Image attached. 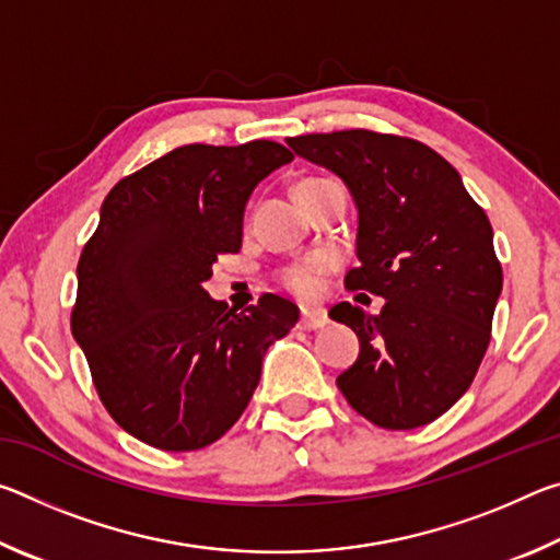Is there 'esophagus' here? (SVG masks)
Masks as SVG:
<instances>
[{"label":"esophagus","mask_w":560,"mask_h":560,"mask_svg":"<svg viewBox=\"0 0 560 560\" xmlns=\"http://www.w3.org/2000/svg\"><path fill=\"white\" fill-rule=\"evenodd\" d=\"M326 324H328L326 311H320V308H303V311H301V326L306 328V330L324 328Z\"/></svg>","instance_id":"34e87169"}]
</instances>
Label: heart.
<instances>
[{"instance_id":"heart-1","label":"heart","mask_w":560,"mask_h":560,"mask_svg":"<svg viewBox=\"0 0 560 560\" xmlns=\"http://www.w3.org/2000/svg\"><path fill=\"white\" fill-rule=\"evenodd\" d=\"M308 183H318V179H306V183H301V185H308ZM328 267H330V259L326 257V254H314V257H306L296 264H289V267L281 271V283L291 293H296V296L308 299L316 293L318 281L328 271Z\"/></svg>"}]
</instances>
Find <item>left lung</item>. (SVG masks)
<instances>
[{
    "label": "left lung",
    "mask_w": 560,
    "mask_h": 560,
    "mask_svg": "<svg viewBox=\"0 0 560 560\" xmlns=\"http://www.w3.org/2000/svg\"><path fill=\"white\" fill-rule=\"evenodd\" d=\"M293 153L343 179L358 210L346 289L385 299L377 316L338 303L360 353L338 387L385 430H415L469 390L501 293L494 232L457 170L424 143L373 130L311 132Z\"/></svg>",
    "instance_id": "obj_1"
}]
</instances>
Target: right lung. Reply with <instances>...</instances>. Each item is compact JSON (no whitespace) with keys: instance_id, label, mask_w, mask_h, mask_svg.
Segmentation results:
<instances>
[{"instance_id":"right-lung-1","label":"right lung","mask_w":560,"mask_h":560,"mask_svg":"<svg viewBox=\"0 0 560 560\" xmlns=\"http://www.w3.org/2000/svg\"><path fill=\"white\" fill-rule=\"evenodd\" d=\"M293 155L273 140L183 145L122 177L79 259L71 334L113 420L165 452L202 450L240 420L269 346L299 308L273 293L242 314L205 291L242 246L244 207Z\"/></svg>"}]
</instances>
